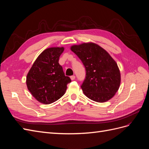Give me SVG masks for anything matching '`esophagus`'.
Returning a JSON list of instances; mask_svg holds the SVG:
<instances>
[{
	"label": "esophagus",
	"instance_id": "obj_1",
	"mask_svg": "<svg viewBox=\"0 0 149 149\" xmlns=\"http://www.w3.org/2000/svg\"><path fill=\"white\" fill-rule=\"evenodd\" d=\"M70 78H71V80H74L75 79V76H74V75L73 76H70Z\"/></svg>",
	"mask_w": 149,
	"mask_h": 149
}]
</instances>
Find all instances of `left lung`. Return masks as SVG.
I'll return each mask as SVG.
<instances>
[{
    "mask_svg": "<svg viewBox=\"0 0 149 149\" xmlns=\"http://www.w3.org/2000/svg\"><path fill=\"white\" fill-rule=\"evenodd\" d=\"M70 49L85 67L86 78L81 86L84 95L98 102L113 97L120 86V73L108 52L92 42L74 45Z\"/></svg>",
    "mask_w": 149,
    "mask_h": 149,
    "instance_id": "obj_1",
    "label": "left lung"
}]
</instances>
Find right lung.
<instances>
[{
  "label": "right lung",
  "mask_w": 149,
  "mask_h": 149,
  "mask_svg": "<svg viewBox=\"0 0 149 149\" xmlns=\"http://www.w3.org/2000/svg\"><path fill=\"white\" fill-rule=\"evenodd\" d=\"M64 47H50L40 54L26 75L29 91L44 104L55 102L64 95L67 84L71 81L66 76L59 58Z\"/></svg>",
  "instance_id": "obj_1"
}]
</instances>
